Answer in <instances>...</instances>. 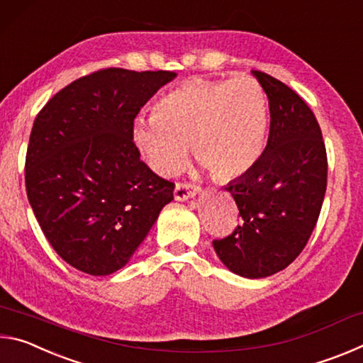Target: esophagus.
<instances>
[{
    "mask_svg": "<svg viewBox=\"0 0 363 363\" xmlns=\"http://www.w3.org/2000/svg\"><path fill=\"white\" fill-rule=\"evenodd\" d=\"M200 192V187L195 186V184H189V182H182V184H176L174 187V199L179 201H186L194 199V196Z\"/></svg>",
    "mask_w": 363,
    "mask_h": 363,
    "instance_id": "1",
    "label": "esophagus"
}]
</instances>
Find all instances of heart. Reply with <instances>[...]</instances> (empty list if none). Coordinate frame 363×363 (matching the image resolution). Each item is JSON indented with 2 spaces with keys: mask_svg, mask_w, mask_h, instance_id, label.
I'll list each match as a JSON object with an SVG mask.
<instances>
[{
  "mask_svg": "<svg viewBox=\"0 0 363 363\" xmlns=\"http://www.w3.org/2000/svg\"><path fill=\"white\" fill-rule=\"evenodd\" d=\"M267 134V99L255 78H190L167 91L153 116H138L131 140L152 171L173 176L187 144L216 179L247 174L259 160Z\"/></svg>",
  "mask_w": 363,
  "mask_h": 363,
  "instance_id": "1",
  "label": "heart"
}]
</instances>
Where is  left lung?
Instances as JSON below:
<instances>
[{"mask_svg": "<svg viewBox=\"0 0 363 363\" xmlns=\"http://www.w3.org/2000/svg\"><path fill=\"white\" fill-rule=\"evenodd\" d=\"M269 99L267 145L247 174L225 187L240 224L213 240L219 259L247 279L284 270L304 250L327 190V150L315 115L285 83L253 70Z\"/></svg>", "mask_w": 363, "mask_h": 363, "instance_id": "left-lung-1", "label": "left lung"}]
</instances>
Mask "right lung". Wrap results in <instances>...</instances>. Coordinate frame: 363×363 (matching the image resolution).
<instances>
[{
  "label": "right lung",
  "instance_id": "add662e5",
  "mask_svg": "<svg viewBox=\"0 0 363 363\" xmlns=\"http://www.w3.org/2000/svg\"><path fill=\"white\" fill-rule=\"evenodd\" d=\"M174 72L104 69L75 79L36 115L26 157L30 206L56 253L89 275L125 267L174 184L140 160L133 121Z\"/></svg>",
  "mask_w": 363,
  "mask_h": 363
}]
</instances>
